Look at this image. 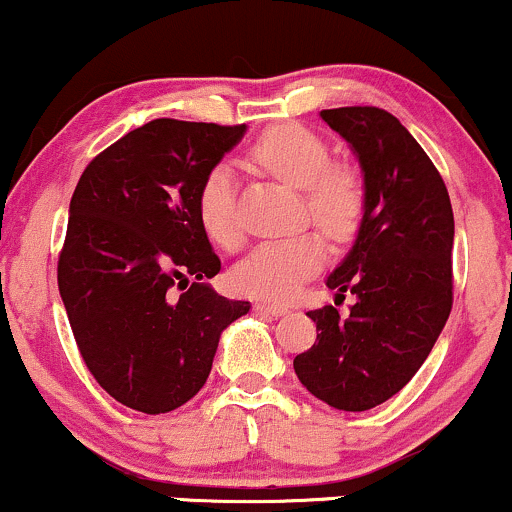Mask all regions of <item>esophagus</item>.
Listing matches in <instances>:
<instances>
[{
  "instance_id": "esophagus-1",
  "label": "esophagus",
  "mask_w": 512,
  "mask_h": 512,
  "mask_svg": "<svg viewBox=\"0 0 512 512\" xmlns=\"http://www.w3.org/2000/svg\"><path fill=\"white\" fill-rule=\"evenodd\" d=\"M255 310L257 313L272 315V317H281L289 313V308H284V305H274V303H255Z\"/></svg>"
}]
</instances>
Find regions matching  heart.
<instances>
[{
  "instance_id": "heart-1",
  "label": "heart",
  "mask_w": 512,
  "mask_h": 512,
  "mask_svg": "<svg viewBox=\"0 0 512 512\" xmlns=\"http://www.w3.org/2000/svg\"><path fill=\"white\" fill-rule=\"evenodd\" d=\"M250 158L264 173L303 190L310 216L330 238L344 240L363 216V182L356 170L330 166L327 144L298 125L267 129L250 149ZM197 216L204 233L221 248H236L243 238L238 219V187L233 170L214 166L197 192ZM325 262V243L317 233L269 240L257 245L233 269V286L252 298L289 303L305 281Z\"/></svg>"
}]
</instances>
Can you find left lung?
<instances>
[{
  "label": "left lung",
  "mask_w": 512,
  "mask_h": 512,
  "mask_svg": "<svg viewBox=\"0 0 512 512\" xmlns=\"http://www.w3.org/2000/svg\"><path fill=\"white\" fill-rule=\"evenodd\" d=\"M363 178L354 245L327 276L349 317L310 310L317 339L293 358L305 390L342 411H366L414 378L452 308L455 219L445 182L407 127L380 108L322 110Z\"/></svg>",
  "instance_id": "left-lung-1"
}]
</instances>
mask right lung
<instances>
[{
  "instance_id": "add662e5",
  "label": "right lung",
  "mask_w": 512,
  "mask_h": 512,
  "mask_svg": "<svg viewBox=\"0 0 512 512\" xmlns=\"http://www.w3.org/2000/svg\"><path fill=\"white\" fill-rule=\"evenodd\" d=\"M248 127L161 117L88 163L69 202L57 284L98 385L144 414L202 390L221 332L248 315L209 286L221 260L197 192Z\"/></svg>"
}]
</instances>
